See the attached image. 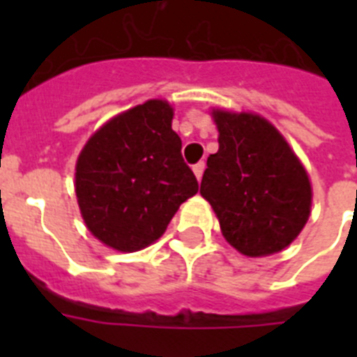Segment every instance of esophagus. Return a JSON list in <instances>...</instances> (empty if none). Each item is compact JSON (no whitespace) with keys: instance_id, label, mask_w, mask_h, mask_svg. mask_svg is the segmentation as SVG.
Masks as SVG:
<instances>
[{"instance_id":"1","label":"esophagus","mask_w":357,"mask_h":357,"mask_svg":"<svg viewBox=\"0 0 357 357\" xmlns=\"http://www.w3.org/2000/svg\"><path fill=\"white\" fill-rule=\"evenodd\" d=\"M192 170H195V176H196V179H198V181H200V179H202V176H204V170H206V162H204V161L196 162L195 167H192Z\"/></svg>"}]
</instances>
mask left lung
Listing matches in <instances>:
<instances>
[{
    "instance_id": "8db88e82",
    "label": "left lung",
    "mask_w": 357,
    "mask_h": 357,
    "mask_svg": "<svg viewBox=\"0 0 357 357\" xmlns=\"http://www.w3.org/2000/svg\"><path fill=\"white\" fill-rule=\"evenodd\" d=\"M218 151L207 157L200 192L217 213L222 235L250 257L276 254L310 218L304 167L272 123L257 114L213 111Z\"/></svg>"
}]
</instances>
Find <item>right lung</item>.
<instances>
[{
    "instance_id": "add662e5",
    "label": "right lung",
    "mask_w": 357,
    "mask_h": 357,
    "mask_svg": "<svg viewBox=\"0 0 357 357\" xmlns=\"http://www.w3.org/2000/svg\"><path fill=\"white\" fill-rule=\"evenodd\" d=\"M172 116L167 102L150 100L109 120L81 151L77 204L86 228L111 248H146L198 192Z\"/></svg>"
}]
</instances>
